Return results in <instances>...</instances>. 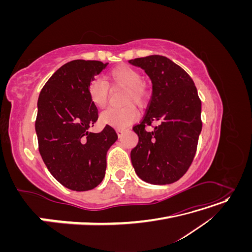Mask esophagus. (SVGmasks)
<instances>
[{
  "label": "esophagus",
  "mask_w": 252,
  "mask_h": 252,
  "mask_svg": "<svg viewBox=\"0 0 252 252\" xmlns=\"http://www.w3.org/2000/svg\"><path fill=\"white\" fill-rule=\"evenodd\" d=\"M117 132H118L119 136H121L122 134H123V133H124V129H122V128H119V129H117Z\"/></svg>",
  "instance_id": "obj_1"
}]
</instances>
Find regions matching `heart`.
Wrapping results in <instances>:
<instances>
[{"label":"heart","mask_w":252,"mask_h":252,"mask_svg":"<svg viewBox=\"0 0 252 252\" xmlns=\"http://www.w3.org/2000/svg\"><path fill=\"white\" fill-rule=\"evenodd\" d=\"M108 84L114 87L126 89L124 103H133L142 106L147 97V89L143 83L142 74L129 66H119L111 69L107 74ZM88 95L90 101L98 108H103L108 101V86L100 79H94L89 83ZM139 118V113L132 105L123 108H108L104 110L100 121L105 125L116 128H124L133 123Z\"/></svg>","instance_id":"1"}]
</instances>
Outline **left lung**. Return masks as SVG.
I'll return each instance as SVG.
<instances>
[{
	"label": "left lung",
	"mask_w": 252,
	"mask_h": 252,
	"mask_svg": "<svg viewBox=\"0 0 252 252\" xmlns=\"http://www.w3.org/2000/svg\"><path fill=\"white\" fill-rule=\"evenodd\" d=\"M152 83V95L142 122L132 129L139 143L131 150L133 168L143 181L171 184L191 165L202 130V103L192 79L179 65L163 56L130 60ZM154 121L152 132L144 128Z\"/></svg>",
	"instance_id": "obj_1"
}]
</instances>
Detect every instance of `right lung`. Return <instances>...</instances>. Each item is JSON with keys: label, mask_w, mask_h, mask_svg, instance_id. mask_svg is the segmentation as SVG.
<instances>
[{"label": "right lung", "mask_w": 252, "mask_h": 252, "mask_svg": "<svg viewBox=\"0 0 252 252\" xmlns=\"http://www.w3.org/2000/svg\"><path fill=\"white\" fill-rule=\"evenodd\" d=\"M107 65L100 61L68 62L51 75L37 100L40 155L53 178L74 191L94 189L103 181L106 155L118 140L109 125L98 133L89 131L98 116L88 86Z\"/></svg>", "instance_id": "1"}]
</instances>
